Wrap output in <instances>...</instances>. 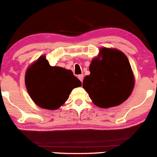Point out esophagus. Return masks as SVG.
<instances>
[{
    "instance_id": "34e87169",
    "label": "esophagus",
    "mask_w": 157,
    "mask_h": 157,
    "mask_svg": "<svg viewBox=\"0 0 157 157\" xmlns=\"http://www.w3.org/2000/svg\"><path fill=\"white\" fill-rule=\"evenodd\" d=\"M78 79H79V80H80V81H81V82H82V81H83V78H84L83 75H78Z\"/></svg>"
}]
</instances>
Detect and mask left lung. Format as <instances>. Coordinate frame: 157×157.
I'll list each match as a JSON object with an SVG mask.
<instances>
[{
	"mask_svg": "<svg viewBox=\"0 0 157 157\" xmlns=\"http://www.w3.org/2000/svg\"><path fill=\"white\" fill-rule=\"evenodd\" d=\"M84 78V89L96 106L113 108L124 102L133 91L135 79L128 57L114 48H101Z\"/></svg>",
	"mask_w": 157,
	"mask_h": 157,
	"instance_id": "left-lung-1",
	"label": "left lung"
}]
</instances>
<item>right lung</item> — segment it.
<instances>
[{
    "label": "right lung",
    "instance_id": "obj_1",
    "mask_svg": "<svg viewBox=\"0 0 157 157\" xmlns=\"http://www.w3.org/2000/svg\"><path fill=\"white\" fill-rule=\"evenodd\" d=\"M25 84L34 103L51 111L64 105L72 89L82 85L72 71L51 66L45 56H41L26 69Z\"/></svg>",
    "mask_w": 157,
    "mask_h": 157
}]
</instances>
